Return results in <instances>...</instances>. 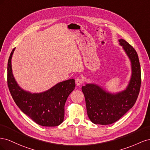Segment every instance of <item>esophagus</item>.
I'll list each match as a JSON object with an SVG mask.
<instances>
[{"label":"esophagus","mask_w":150,"mask_h":150,"mask_svg":"<svg viewBox=\"0 0 150 150\" xmlns=\"http://www.w3.org/2000/svg\"><path fill=\"white\" fill-rule=\"evenodd\" d=\"M82 79H81L79 78H78L76 79V84L77 86H80L81 84L82 83Z\"/></svg>","instance_id":"esophagus-1"}]
</instances>
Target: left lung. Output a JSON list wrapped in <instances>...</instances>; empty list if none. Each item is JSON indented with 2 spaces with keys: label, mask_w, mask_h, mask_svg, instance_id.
Segmentation results:
<instances>
[{
  "label": "left lung",
  "mask_w": 150,
  "mask_h": 150,
  "mask_svg": "<svg viewBox=\"0 0 150 150\" xmlns=\"http://www.w3.org/2000/svg\"><path fill=\"white\" fill-rule=\"evenodd\" d=\"M119 42L131 65V76L126 88L111 93L94 83L82 87L88 116L94 124L107 125L119 120L134 106L139 93L142 76L138 54L124 39H120Z\"/></svg>",
  "instance_id": "1"
}]
</instances>
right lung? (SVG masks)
<instances>
[{"label":"right lung","instance_id":"add662e5","mask_svg":"<svg viewBox=\"0 0 150 150\" xmlns=\"http://www.w3.org/2000/svg\"><path fill=\"white\" fill-rule=\"evenodd\" d=\"M15 48L8 60L7 84L17 106L36 123L43 126H57L64 121V105L71 93L75 88L74 79H68L56 84L49 89L32 93L22 89L13 77L11 59Z\"/></svg>","mask_w":150,"mask_h":150}]
</instances>
